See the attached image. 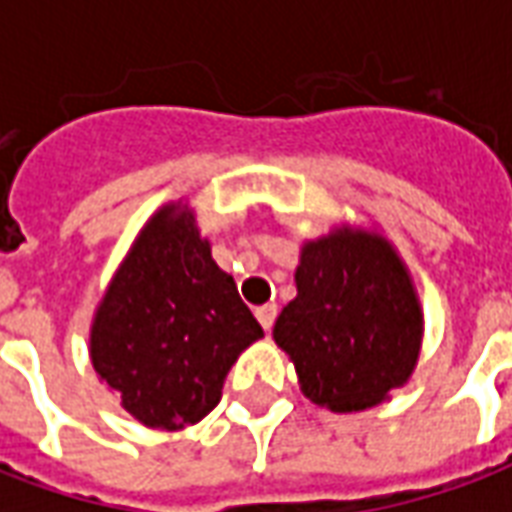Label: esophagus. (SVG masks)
<instances>
[{"mask_svg": "<svg viewBox=\"0 0 512 512\" xmlns=\"http://www.w3.org/2000/svg\"><path fill=\"white\" fill-rule=\"evenodd\" d=\"M255 315L257 321H260V326L268 332V329L274 326V321H277V304H263V307H257Z\"/></svg>", "mask_w": 512, "mask_h": 512, "instance_id": "esophagus-1", "label": "esophagus"}]
</instances>
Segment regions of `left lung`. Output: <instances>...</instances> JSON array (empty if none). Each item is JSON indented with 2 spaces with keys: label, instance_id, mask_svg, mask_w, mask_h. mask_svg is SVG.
I'll list each match as a JSON object with an SVG mask.
<instances>
[{
  "label": "left lung",
  "instance_id": "8db88e82",
  "mask_svg": "<svg viewBox=\"0 0 512 512\" xmlns=\"http://www.w3.org/2000/svg\"><path fill=\"white\" fill-rule=\"evenodd\" d=\"M293 279L296 299L279 312L274 343L304 397L351 414L411 381L425 312L406 260L378 227L340 222L304 241Z\"/></svg>",
  "mask_w": 512,
  "mask_h": 512
}]
</instances>
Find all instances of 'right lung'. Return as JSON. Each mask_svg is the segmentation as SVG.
<instances>
[{
  "label": "right lung",
  "instance_id": "1",
  "mask_svg": "<svg viewBox=\"0 0 512 512\" xmlns=\"http://www.w3.org/2000/svg\"><path fill=\"white\" fill-rule=\"evenodd\" d=\"M260 337L180 197L136 233L95 304L87 348L98 381L136 422L183 430L216 408L230 367Z\"/></svg>",
  "mask_w": 512,
  "mask_h": 512
}]
</instances>
